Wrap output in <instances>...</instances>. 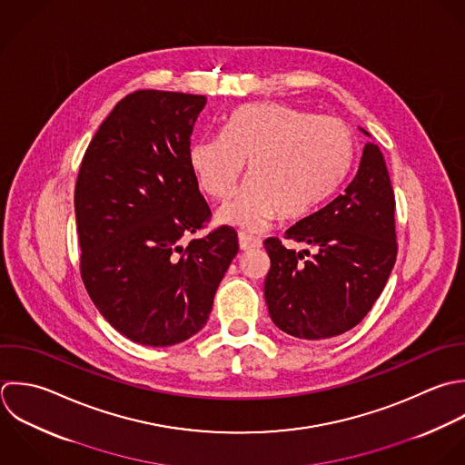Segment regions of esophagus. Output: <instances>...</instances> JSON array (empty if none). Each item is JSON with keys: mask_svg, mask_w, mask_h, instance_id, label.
Segmentation results:
<instances>
[{"mask_svg": "<svg viewBox=\"0 0 465 465\" xmlns=\"http://www.w3.org/2000/svg\"><path fill=\"white\" fill-rule=\"evenodd\" d=\"M239 246L242 252H250V250H257L262 246V241L246 233H239Z\"/></svg>", "mask_w": 465, "mask_h": 465, "instance_id": "esophagus-1", "label": "esophagus"}]
</instances>
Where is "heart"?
<instances>
[{
  "label": "heart",
  "mask_w": 465,
  "mask_h": 465,
  "mask_svg": "<svg viewBox=\"0 0 465 465\" xmlns=\"http://www.w3.org/2000/svg\"><path fill=\"white\" fill-rule=\"evenodd\" d=\"M188 157L213 199L233 192L248 163L250 181L217 219L259 232L279 213L286 219L310 213L339 186L350 166L351 137L337 117L281 103H248L226 117L223 134L193 141Z\"/></svg>",
  "instance_id": "heart-1"
}]
</instances>
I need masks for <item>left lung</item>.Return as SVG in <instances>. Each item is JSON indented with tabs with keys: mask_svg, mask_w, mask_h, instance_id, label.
Instances as JSON below:
<instances>
[{
	"mask_svg": "<svg viewBox=\"0 0 465 465\" xmlns=\"http://www.w3.org/2000/svg\"><path fill=\"white\" fill-rule=\"evenodd\" d=\"M342 193L293 224L286 237L313 248L295 252L266 239L272 268L264 299L284 333L319 341L355 328L381 297L397 261L395 195L371 135Z\"/></svg>",
	"mask_w": 465,
	"mask_h": 465,
	"instance_id": "left-lung-1",
	"label": "left lung"
}]
</instances>
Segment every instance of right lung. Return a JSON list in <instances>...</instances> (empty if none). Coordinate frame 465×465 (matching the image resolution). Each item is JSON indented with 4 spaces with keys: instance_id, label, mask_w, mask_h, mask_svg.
Listing matches in <instances>:
<instances>
[{
    "instance_id": "1",
    "label": "right lung",
    "mask_w": 465,
    "mask_h": 465,
    "mask_svg": "<svg viewBox=\"0 0 465 465\" xmlns=\"http://www.w3.org/2000/svg\"><path fill=\"white\" fill-rule=\"evenodd\" d=\"M204 95L137 90L92 137L75 183V223L84 288L126 339L152 348L193 337L239 252L237 232L210 219L190 166Z\"/></svg>"
}]
</instances>
